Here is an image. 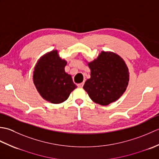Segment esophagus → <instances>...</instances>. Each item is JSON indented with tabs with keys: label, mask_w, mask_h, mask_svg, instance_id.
<instances>
[{
	"label": "esophagus",
	"mask_w": 159,
	"mask_h": 159,
	"mask_svg": "<svg viewBox=\"0 0 159 159\" xmlns=\"http://www.w3.org/2000/svg\"><path fill=\"white\" fill-rule=\"evenodd\" d=\"M83 85H84V83H79V84H78L77 86L79 87H83Z\"/></svg>",
	"instance_id": "34e87169"
}]
</instances>
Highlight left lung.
Here are the masks:
<instances>
[{"label": "left lung", "instance_id": "8db88e82", "mask_svg": "<svg viewBox=\"0 0 159 159\" xmlns=\"http://www.w3.org/2000/svg\"><path fill=\"white\" fill-rule=\"evenodd\" d=\"M91 78L83 89L94 102L107 106L116 102L126 91L129 72L124 59L113 52L102 51L97 59L88 63Z\"/></svg>", "mask_w": 159, "mask_h": 159}]
</instances>
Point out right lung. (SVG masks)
<instances>
[{
    "instance_id": "right-lung-1",
    "label": "right lung",
    "mask_w": 159,
    "mask_h": 159,
    "mask_svg": "<svg viewBox=\"0 0 159 159\" xmlns=\"http://www.w3.org/2000/svg\"><path fill=\"white\" fill-rule=\"evenodd\" d=\"M66 64L55 50L42 56L35 66L33 83L40 96L50 103L63 102L77 87L71 75L65 72Z\"/></svg>"
}]
</instances>
